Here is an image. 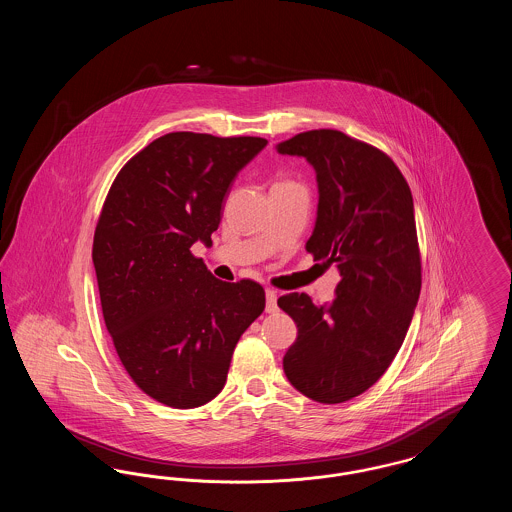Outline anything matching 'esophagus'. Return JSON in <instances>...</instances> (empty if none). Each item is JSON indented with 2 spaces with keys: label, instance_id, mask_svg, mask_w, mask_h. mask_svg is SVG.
<instances>
[{
  "label": "esophagus",
  "instance_id": "obj_1",
  "mask_svg": "<svg viewBox=\"0 0 512 512\" xmlns=\"http://www.w3.org/2000/svg\"><path fill=\"white\" fill-rule=\"evenodd\" d=\"M267 313H276L278 311V303H276V299H278V295L274 290H267Z\"/></svg>",
  "mask_w": 512,
  "mask_h": 512
}]
</instances>
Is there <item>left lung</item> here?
Instances as JSON below:
<instances>
[{"label":"left lung","mask_w":512,"mask_h":512,"mask_svg":"<svg viewBox=\"0 0 512 512\" xmlns=\"http://www.w3.org/2000/svg\"><path fill=\"white\" fill-rule=\"evenodd\" d=\"M276 149L317 172V222L305 249L340 270L330 305L307 293L278 299L297 324L284 372L309 399L343 403L380 380L413 320L422 286L413 195L384 151L340 130L301 132Z\"/></svg>","instance_id":"obj_1"}]
</instances>
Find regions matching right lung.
Instances as JSON below:
<instances>
[{"label": "right lung", "instance_id": "right-lung-1", "mask_svg": "<svg viewBox=\"0 0 512 512\" xmlns=\"http://www.w3.org/2000/svg\"><path fill=\"white\" fill-rule=\"evenodd\" d=\"M265 146L171 132L136 153L105 197L92 249L105 326L134 384L167 407L215 399L265 311L261 284L222 282L192 253L211 245L230 184Z\"/></svg>", "mask_w": 512, "mask_h": 512}]
</instances>
